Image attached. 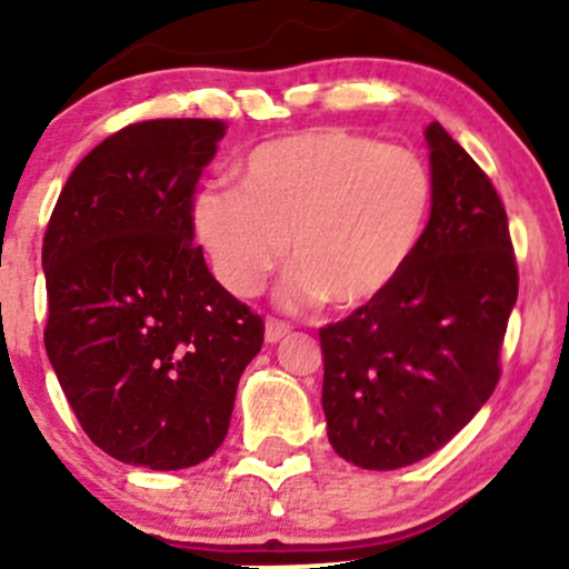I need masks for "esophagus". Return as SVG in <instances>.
I'll list each match as a JSON object with an SVG mask.
<instances>
[{"mask_svg": "<svg viewBox=\"0 0 569 569\" xmlns=\"http://www.w3.org/2000/svg\"><path fill=\"white\" fill-rule=\"evenodd\" d=\"M289 326H286L283 321H276V318H270V321L264 323V342L267 345H276V342H280V339H283L286 335H289Z\"/></svg>", "mask_w": 569, "mask_h": 569, "instance_id": "1", "label": "esophagus"}]
</instances>
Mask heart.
<instances>
[{"label": "heart", "mask_w": 569, "mask_h": 569, "mask_svg": "<svg viewBox=\"0 0 569 569\" xmlns=\"http://www.w3.org/2000/svg\"><path fill=\"white\" fill-rule=\"evenodd\" d=\"M238 184L192 200L194 238L232 297H253L291 257L278 302L358 310L390 291L426 234L433 176L420 154L318 128L253 147Z\"/></svg>", "instance_id": "b5f03b06"}]
</instances>
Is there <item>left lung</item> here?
Listing matches in <instances>:
<instances>
[{
  "instance_id": "left-lung-1",
  "label": "left lung",
  "mask_w": 569,
  "mask_h": 569,
  "mask_svg": "<svg viewBox=\"0 0 569 569\" xmlns=\"http://www.w3.org/2000/svg\"><path fill=\"white\" fill-rule=\"evenodd\" d=\"M426 141L433 208L415 259L377 302L318 331L326 433L367 471L411 466L473 420L519 293L492 181L439 122Z\"/></svg>"
}]
</instances>
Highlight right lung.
<instances>
[{
	"instance_id": "1",
	"label": "right lung",
	"mask_w": 569,
	"mask_h": 569,
	"mask_svg": "<svg viewBox=\"0 0 569 569\" xmlns=\"http://www.w3.org/2000/svg\"><path fill=\"white\" fill-rule=\"evenodd\" d=\"M219 120H149L69 176L42 243L44 350L96 447L179 471L224 441L264 326L192 246V194Z\"/></svg>"
}]
</instances>
